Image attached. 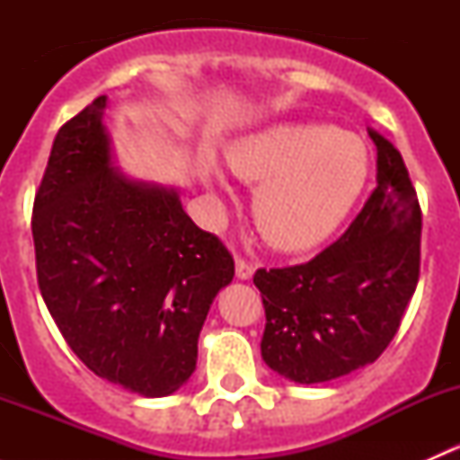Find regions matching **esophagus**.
Returning <instances> with one entry per match:
<instances>
[{"mask_svg":"<svg viewBox=\"0 0 460 460\" xmlns=\"http://www.w3.org/2000/svg\"><path fill=\"white\" fill-rule=\"evenodd\" d=\"M253 273H256V267H253L252 262H247V260L243 258L235 260V276H238L240 280H252Z\"/></svg>","mask_w":460,"mask_h":460,"instance_id":"1","label":"esophagus"}]
</instances>
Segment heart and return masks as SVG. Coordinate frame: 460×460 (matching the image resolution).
<instances>
[{
	"label": "heart",
	"instance_id": "b5f03b06",
	"mask_svg": "<svg viewBox=\"0 0 460 460\" xmlns=\"http://www.w3.org/2000/svg\"><path fill=\"white\" fill-rule=\"evenodd\" d=\"M238 178L260 182L253 216L264 238L282 252H307L329 238L358 202L369 178V153L354 133L327 124L278 122L244 133L226 146ZM204 180L225 189L220 171Z\"/></svg>",
	"mask_w": 460,
	"mask_h": 460
}]
</instances>
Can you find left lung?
I'll use <instances>...</instances> for the list:
<instances>
[{"label": "left lung", "mask_w": 460, "mask_h": 460, "mask_svg": "<svg viewBox=\"0 0 460 460\" xmlns=\"http://www.w3.org/2000/svg\"><path fill=\"white\" fill-rule=\"evenodd\" d=\"M376 189L349 229L305 264L258 269L262 360L300 385L374 363L398 332L420 269V207L401 153L378 131Z\"/></svg>", "instance_id": "obj_1"}]
</instances>
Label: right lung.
Instances as JSON below:
<instances>
[{
    "mask_svg": "<svg viewBox=\"0 0 460 460\" xmlns=\"http://www.w3.org/2000/svg\"><path fill=\"white\" fill-rule=\"evenodd\" d=\"M100 95L58 131L32 208L37 280L77 358L146 398L178 392L234 258L180 191L115 164Z\"/></svg>",
    "mask_w": 460,
    "mask_h": 460,
    "instance_id": "obj_1",
    "label": "right lung"
}]
</instances>
